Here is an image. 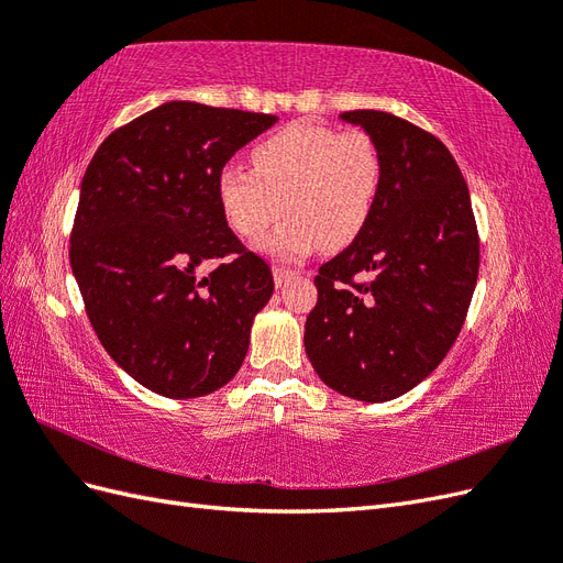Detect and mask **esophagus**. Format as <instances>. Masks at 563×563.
Listing matches in <instances>:
<instances>
[{"mask_svg": "<svg viewBox=\"0 0 563 563\" xmlns=\"http://www.w3.org/2000/svg\"><path fill=\"white\" fill-rule=\"evenodd\" d=\"M296 275L294 269H288V267H282V265H275L272 267V277H275V284H277V288L279 286H284L288 279H291Z\"/></svg>", "mask_w": 563, "mask_h": 563, "instance_id": "obj_1", "label": "esophagus"}]
</instances>
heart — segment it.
Segmentation results:
<instances>
[{"label":"heart","instance_id":"heart-1","mask_svg":"<svg viewBox=\"0 0 563 563\" xmlns=\"http://www.w3.org/2000/svg\"><path fill=\"white\" fill-rule=\"evenodd\" d=\"M251 168L220 172V211L232 232L253 242L286 209L284 223L263 242L279 261H300L321 244H352L383 185V157L371 133H338L317 122H294L267 135L251 150Z\"/></svg>","mask_w":563,"mask_h":563}]
</instances>
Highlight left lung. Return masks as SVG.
<instances>
[{
  "instance_id": "8db88e82",
  "label": "left lung",
  "mask_w": 563,
  "mask_h": 563,
  "mask_svg": "<svg viewBox=\"0 0 563 563\" xmlns=\"http://www.w3.org/2000/svg\"><path fill=\"white\" fill-rule=\"evenodd\" d=\"M340 119L373 135L383 185L364 232L319 267L305 352L331 389L378 404L413 389L453 347L479 275V234L467 183L437 135L380 110Z\"/></svg>"
}]
</instances>
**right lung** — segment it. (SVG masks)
<instances>
[{
    "instance_id": "obj_1",
    "label": "right lung",
    "mask_w": 563,
    "mask_h": 563,
    "mask_svg": "<svg viewBox=\"0 0 563 563\" xmlns=\"http://www.w3.org/2000/svg\"><path fill=\"white\" fill-rule=\"evenodd\" d=\"M275 122L172 100L112 131L84 174L73 275L100 343L155 395H211L244 364L275 279L228 228L218 176Z\"/></svg>"
}]
</instances>
